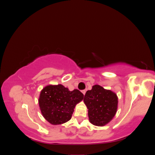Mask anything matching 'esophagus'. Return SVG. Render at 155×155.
<instances>
[{"instance_id": "34e87169", "label": "esophagus", "mask_w": 155, "mask_h": 155, "mask_svg": "<svg viewBox=\"0 0 155 155\" xmlns=\"http://www.w3.org/2000/svg\"><path fill=\"white\" fill-rule=\"evenodd\" d=\"M81 92L83 94V95H85V92H86V91H85V90H83V91H81Z\"/></svg>"}]
</instances>
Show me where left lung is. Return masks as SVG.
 <instances>
[{
    "label": "left lung",
    "mask_w": 155,
    "mask_h": 155,
    "mask_svg": "<svg viewBox=\"0 0 155 155\" xmlns=\"http://www.w3.org/2000/svg\"><path fill=\"white\" fill-rule=\"evenodd\" d=\"M116 94L99 85L87 91L83 101L88 109L89 121L94 125L102 127L109 124L118 109Z\"/></svg>",
    "instance_id": "1"
}]
</instances>
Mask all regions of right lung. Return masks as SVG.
<instances>
[{"label":"right lung","mask_w":155,"mask_h":155,"mask_svg":"<svg viewBox=\"0 0 155 155\" xmlns=\"http://www.w3.org/2000/svg\"><path fill=\"white\" fill-rule=\"evenodd\" d=\"M83 96L78 89L70 91L61 84L46 86L39 97L41 114L51 125L66 123L71 119L75 107L83 100Z\"/></svg>","instance_id":"add662e5"}]
</instances>
